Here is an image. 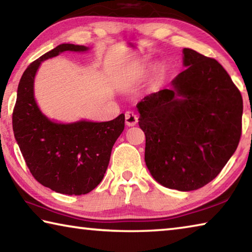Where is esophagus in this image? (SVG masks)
<instances>
[{
  "label": "esophagus",
  "instance_id": "1",
  "mask_svg": "<svg viewBox=\"0 0 252 252\" xmlns=\"http://www.w3.org/2000/svg\"><path fill=\"white\" fill-rule=\"evenodd\" d=\"M138 123V116L132 111H127L126 112V125L127 126H133Z\"/></svg>",
  "mask_w": 252,
  "mask_h": 252
}]
</instances>
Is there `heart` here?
Segmentation results:
<instances>
[{
  "mask_svg": "<svg viewBox=\"0 0 252 252\" xmlns=\"http://www.w3.org/2000/svg\"><path fill=\"white\" fill-rule=\"evenodd\" d=\"M134 76H136V72H133V73L130 74L129 78H130V79H132V78H134Z\"/></svg>",
  "mask_w": 252,
  "mask_h": 252,
  "instance_id": "obj_1",
  "label": "heart"
}]
</instances>
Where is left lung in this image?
Segmentation results:
<instances>
[{
  "label": "left lung",
  "instance_id": "left-lung-1",
  "mask_svg": "<svg viewBox=\"0 0 252 252\" xmlns=\"http://www.w3.org/2000/svg\"><path fill=\"white\" fill-rule=\"evenodd\" d=\"M183 65L171 89L144 96L136 108L151 176L169 189L192 191L218 176L236 151L244 104L217 60L183 49Z\"/></svg>",
  "mask_w": 252,
  "mask_h": 252
}]
</instances>
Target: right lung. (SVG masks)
Here are the masks:
<instances>
[{
  "mask_svg": "<svg viewBox=\"0 0 252 252\" xmlns=\"http://www.w3.org/2000/svg\"><path fill=\"white\" fill-rule=\"evenodd\" d=\"M84 45L60 44L32 62L18 88L12 116L16 142L32 176L55 192L89 193L102 181L111 151L125 129V114L108 122L57 123L41 112L34 99V78L42 61L64 51L83 52Z\"/></svg>",
  "mask_w": 252,
  "mask_h": 252,
  "instance_id": "1",
  "label": "right lung"
}]
</instances>
